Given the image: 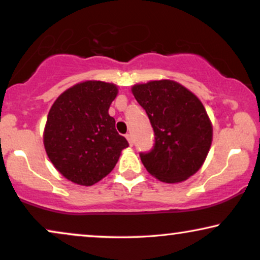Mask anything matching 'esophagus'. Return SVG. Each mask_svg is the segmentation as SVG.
<instances>
[{
	"label": "esophagus",
	"mask_w": 260,
	"mask_h": 260,
	"mask_svg": "<svg viewBox=\"0 0 260 260\" xmlns=\"http://www.w3.org/2000/svg\"><path fill=\"white\" fill-rule=\"evenodd\" d=\"M125 137H126L127 142H129V144H130V146H133V144H134V140H133V135H131V134H126V135H125Z\"/></svg>",
	"instance_id": "34e87169"
}]
</instances>
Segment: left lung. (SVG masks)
Segmentation results:
<instances>
[{"label":"left lung","mask_w":260,"mask_h":260,"mask_svg":"<svg viewBox=\"0 0 260 260\" xmlns=\"http://www.w3.org/2000/svg\"><path fill=\"white\" fill-rule=\"evenodd\" d=\"M131 92L146 110L155 134L153 149L140 154L144 167L164 183L188 179L204 164L212 141V125L203 104L172 80L138 83Z\"/></svg>","instance_id":"1"}]
</instances>
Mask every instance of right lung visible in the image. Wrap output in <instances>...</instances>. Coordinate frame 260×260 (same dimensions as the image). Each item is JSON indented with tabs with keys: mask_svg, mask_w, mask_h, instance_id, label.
Masks as SVG:
<instances>
[{
	"mask_svg": "<svg viewBox=\"0 0 260 260\" xmlns=\"http://www.w3.org/2000/svg\"><path fill=\"white\" fill-rule=\"evenodd\" d=\"M116 85L85 81L57 98L49 111L43 141L50 161L64 178L92 186L113 170L126 138L109 114Z\"/></svg>",
	"mask_w": 260,
	"mask_h": 260,
	"instance_id": "right-lung-1",
	"label": "right lung"
}]
</instances>
